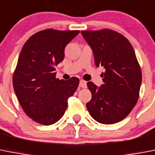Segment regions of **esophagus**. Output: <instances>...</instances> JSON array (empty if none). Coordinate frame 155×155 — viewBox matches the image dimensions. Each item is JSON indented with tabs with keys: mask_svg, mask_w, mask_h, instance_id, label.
Returning a JSON list of instances; mask_svg holds the SVG:
<instances>
[{
	"mask_svg": "<svg viewBox=\"0 0 155 155\" xmlns=\"http://www.w3.org/2000/svg\"><path fill=\"white\" fill-rule=\"evenodd\" d=\"M80 87H82V88L87 87V82L84 81V80H80Z\"/></svg>",
	"mask_w": 155,
	"mask_h": 155,
	"instance_id": "34e87169",
	"label": "esophagus"
}]
</instances>
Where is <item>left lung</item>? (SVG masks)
<instances>
[{
	"label": "left lung",
	"mask_w": 155,
	"mask_h": 155,
	"mask_svg": "<svg viewBox=\"0 0 155 155\" xmlns=\"http://www.w3.org/2000/svg\"><path fill=\"white\" fill-rule=\"evenodd\" d=\"M91 47L96 66H102V84L87 87L92 97L86 104L96 121L117 123L127 117L140 96L142 72L132 45L121 34L110 29L81 31Z\"/></svg>",
	"instance_id": "obj_1"
}]
</instances>
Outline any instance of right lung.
I'll return each instance as SVG.
<instances>
[{"label":"right lung","instance_id":"right-lung-1","mask_svg":"<svg viewBox=\"0 0 155 155\" xmlns=\"http://www.w3.org/2000/svg\"><path fill=\"white\" fill-rule=\"evenodd\" d=\"M79 33L45 29L33 35L22 48L12 77L14 91L23 111L37 123L58 121L77 89L78 78L60 80L54 67L63 61L64 48Z\"/></svg>","mask_w":155,"mask_h":155}]
</instances>
